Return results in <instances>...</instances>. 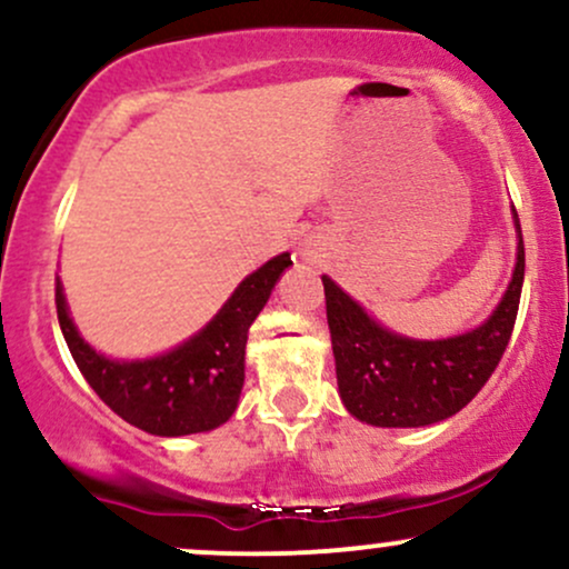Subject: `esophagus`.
Wrapping results in <instances>:
<instances>
[{"label":"esophagus","instance_id":"34e87169","mask_svg":"<svg viewBox=\"0 0 569 569\" xmlns=\"http://www.w3.org/2000/svg\"><path fill=\"white\" fill-rule=\"evenodd\" d=\"M305 259H312V251H310V248H305Z\"/></svg>","mask_w":569,"mask_h":569}]
</instances>
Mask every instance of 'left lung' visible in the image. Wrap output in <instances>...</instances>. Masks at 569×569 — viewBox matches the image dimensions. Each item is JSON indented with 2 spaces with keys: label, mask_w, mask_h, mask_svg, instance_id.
<instances>
[{
  "label": "left lung",
  "mask_w": 569,
  "mask_h": 569,
  "mask_svg": "<svg viewBox=\"0 0 569 569\" xmlns=\"http://www.w3.org/2000/svg\"><path fill=\"white\" fill-rule=\"evenodd\" d=\"M516 267L492 316L466 335L411 339L385 329L323 276L326 318L345 409L377 428H422L447 420L485 388L511 339L525 283V240L513 211Z\"/></svg>",
  "instance_id": "left-lung-1"
}]
</instances>
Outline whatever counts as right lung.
<instances>
[{"label":"right lung","instance_id":"1","mask_svg":"<svg viewBox=\"0 0 569 569\" xmlns=\"http://www.w3.org/2000/svg\"><path fill=\"white\" fill-rule=\"evenodd\" d=\"M289 264L291 253L272 257L232 291L198 335L154 358L117 361L90 348L71 321L61 278L56 283L58 323L82 377L114 415L152 436L206 433L224 426L238 409L248 329Z\"/></svg>","mask_w":569,"mask_h":569}]
</instances>
